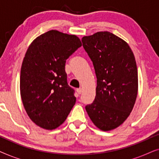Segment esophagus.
<instances>
[{"label": "esophagus", "instance_id": "obj_1", "mask_svg": "<svg viewBox=\"0 0 159 159\" xmlns=\"http://www.w3.org/2000/svg\"><path fill=\"white\" fill-rule=\"evenodd\" d=\"M82 92V88H78V89H77V93L79 95L81 94Z\"/></svg>", "mask_w": 159, "mask_h": 159}]
</instances>
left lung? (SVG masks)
<instances>
[{
    "instance_id": "left-lung-1",
    "label": "left lung",
    "mask_w": 159,
    "mask_h": 159,
    "mask_svg": "<svg viewBox=\"0 0 159 159\" xmlns=\"http://www.w3.org/2000/svg\"><path fill=\"white\" fill-rule=\"evenodd\" d=\"M97 77L95 101L85 109L102 131L116 129L133 109L138 95V68L127 43L110 32H98L82 39Z\"/></svg>"
}]
</instances>
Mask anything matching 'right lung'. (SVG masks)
<instances>
[{
    "label": "right lung",
    "mask_w": 159,
    "mask_h": 159,
    "mask_svg": "<svg viewBox=\"0 0 159 159\" xmlns=\"http://www.w3.org/2000/svg\"><path fill=\"white\" fill-rule=\"evenodd\" d=\"M81 46L75 34L52 30L36 38L28 48L21 64L20 94L30 119L40 127H58L75 106L65 64Z\"/></svg>",
    "instance_id": "obj_1"
}]
</instances>
